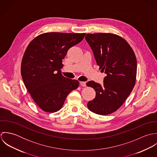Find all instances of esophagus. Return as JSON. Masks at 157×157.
Listing matches in <instances>:
<instances>
[{
  "instance_id": "obj_1",
  "label": "esophagus",
  "mask_w": 157,
  "mask_h": 157,
  "mask_svg": "<svg viewBox=\"0 0 157 157\" xmlns=\"http://www.w3.org/2000/svg\"><path fill=\"white\" fill-rule=\"evenodd\" d=\"M80 83L82 86H86V82H80Z\"/></svg>"
}]
</instances>
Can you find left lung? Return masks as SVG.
Instances as JSON below:
<instances>
[{
    "label": "left lung",
    "mask_w": 157,
    "mask_h": 157,
    "mask_svg": "<svg viewBox=\"0 0 157 157\" xmlns=\"http://www.w3.org/2000/svg\"><path fill=\"white\" fill-rule=\"evenodd\" d=\"M85 39L93 51L99 69L106 74L103 86L94 81L86 83L96 92L95 98L87 106L91 112L108 115L121 106L134 87L136 56L128 42L117 34H87Z\"/></svg>",
    "instance_id": "1"
}]
</instances>
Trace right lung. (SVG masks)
<instances>
[{"mask_svg":"<svg viewBox=\"0 0 157 157\" xmlns=\"http://www.w3.org/2000/svg\"><path fill=\"white\" fill-rule=\"evenodd\" d=\"M86 33H45L36 37L23 56L21 75L31 98L44 111L56 112L67 95L79 85L65 77L60 69L67 50L78 44Z\"/></svg>","mask_w":157,"mask_h":157,"instance_id":"add662e5","label":"right lung"}]
</instances>
